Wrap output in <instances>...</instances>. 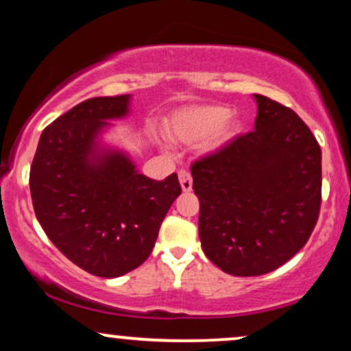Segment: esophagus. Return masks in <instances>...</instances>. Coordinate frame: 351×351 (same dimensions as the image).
<instances>
[{"label": "esophagus", "instance_id": "1", "mask_svg": "<svg viewBox=\"0 0 351 351\" xmlns=\"http://www.w3.org/2000/svg\"><path fill=\"white\" fill-rule=\"evenodd\" d=\"M178 176H180L181 189H183L184 193L191 191V188H193V178H191V175H189V171H186V170H180Z\"/></svg>", "mask_w": 351, "mask_h": 351}]
</instances>
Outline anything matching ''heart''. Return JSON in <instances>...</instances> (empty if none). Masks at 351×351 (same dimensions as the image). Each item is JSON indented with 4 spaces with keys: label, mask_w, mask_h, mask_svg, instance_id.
<instances>
[{
    "label": "heart",
    "mask_w": 351,
    "mask_h": 351,
    "mask_svg": "<svg viewBox=\"0 0 351 351\" xmlns=\"http://www.w3.org/2000/svg\"><path fill=\"white\" fill-rule=\"evenodd\" d=\"M243 130V123L231 108L221 104H201L176 110L165 123L168 138L180 143L203 142V150L217 152Z\"/></svg>",
    "instance_id": "b5f03b06"
}]
</instances>
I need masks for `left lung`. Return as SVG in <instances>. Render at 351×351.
I'll return each mask as SVG.
<instances>
[{
    "mask_svg": "<svg viewBox=\"0 0 351 351\" xmlns=\"http://www.w3.org/2000/svg\"><path fill=\"white\" fill-rule=\"evenodd\" d=\"M254 130L191 167L199 241L221 271H276L304 247L322 201V152L295 112L254 94Z\"/></svg>",
    "mask_w": 351,
    "mask_h": 351,
    "instance_id": "1",
    "label": "left lung"
}]
</instances>
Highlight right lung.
Segmentation results:
<instances>
[{"instance_id": "right-lung-1", "label": "right lung", "mask_w": 351, "mask_h": 351, "mask_svg": "<svg viewBox=\"0 0 351 351\" xmlns=\"http://www.w3.org/2000/svg\"><path fill=\"white\" fill-rule=\"evenodd\" d=\"M130 99H88L56 119L44 128L29 173L36 217L52 244L106 279L147 261L181 195L176 173L148 178L127 152L102 142L110 120L130 114Z\"/></svg>"}]
</instances>
